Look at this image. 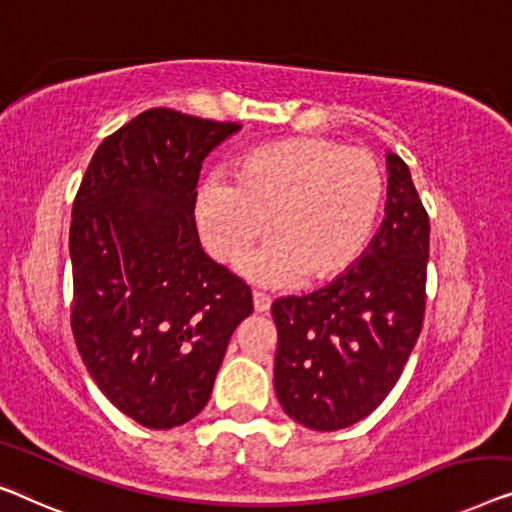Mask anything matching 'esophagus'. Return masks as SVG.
<instances>
[{
    "label": "esophagus",
    "instance_id": "obj_1",
    "mask_svg": "<svg viewBox=\"0 0 512 512\" xmlns=\"http://www.w3.org/2000/svg\"><path fill=\"white\" fill-rule=\"evenodd\" d=\"M270 305H272L270 295H265L261 291H254V309L258 311V314H265V311L270 309Z\"/></svg>",
    "mask_w": 512,
    "mask_h": 512
}]
</instances>
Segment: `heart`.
Returning <instances> with one entry per match:
<instances>
[{
	"instance_id": "heart-1",
	"label": "heart",
	"mask_w": 512,
	"mask_h": 512,
	"mask_svg": "<svg viewBox=\"0 0 512 512\" xmlns=\"http://www.w3.org/2000/svg\"><path fill=\"white\" fill-rule=\"evenodd\" d=\"M385 203V175L369 152L328 138H293L249 152L235 184L210 177L196 196L198 235L214 261L251 258L265 286L325 284L365 254Z\"/></svg>"
}]
</instances>
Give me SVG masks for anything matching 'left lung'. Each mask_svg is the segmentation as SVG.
Here are the masks:
<instances>
[{
    "instance_id": "1",
    "label": "left lung",
    "mask_w": 512,
    "mask_h": 512,
    "mask_svg": "<svg viewBox=\"0 0 512 512\" xmlns=\"http://www.w3.org/2000/svg\"><path fill=\"white\" fill-rule=\"evenodd\" d=\"M385 219L365 254L332 284L272 302L274 392L316 432L367 418L404 372L425 318L429 217L411 170L388 152Z\"/></svg>"
}]
</instances>
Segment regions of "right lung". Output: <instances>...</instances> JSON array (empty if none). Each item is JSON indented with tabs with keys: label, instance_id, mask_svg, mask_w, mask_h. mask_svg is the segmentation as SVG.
Returning <instances> with one entry per match:
<instances>
[{
	"label": "right lung",
	"instance_id": "add662e5",
	"mask_svg": "<svg viewBox=\"0 0 512 512\" xmlns=\"http://www.w3.org/2000/svg\"><path fill=\"white\" fill-rule=\"evenodd\" d=\"M235 122L150 108L96 147L73 201L71 330L99 390L150 429L198 416L251 288L214 263L194 207Z\"/></svg>",
	"mask_w": 512,
	"mask_h": 512
}]
</instances>
